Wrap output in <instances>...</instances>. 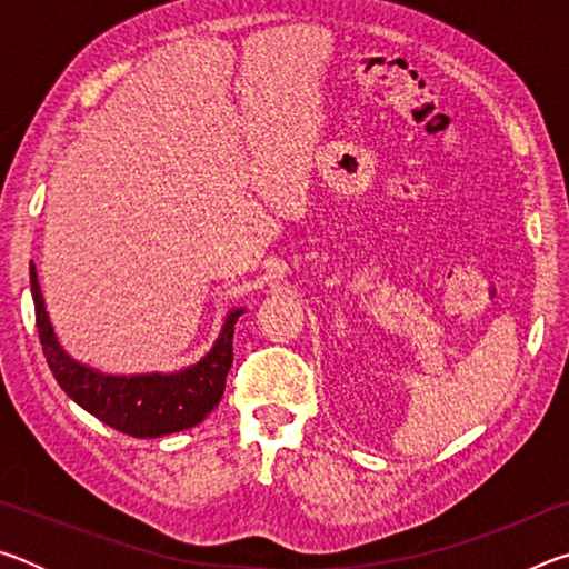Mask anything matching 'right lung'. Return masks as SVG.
Returning a JSON list of instances; mask_svg holds the SVG:
<instances>
[{
  "label": "right lung",
  "mask_w": 569,
  "mask_h": 569,
  "mask_svg": "<svg viewBox=\"0 0 569 569\" xmlns=\"http://www.w3.org/2000/svg\"><path fill=\"white\" fill-rule=\"evenodd\" d=\"M30 286L37 331L57 383L74 403L108 427L138 439L176 435L203 421L223 399L226 377L233 366V326L246 308H230L216 343L200 361L170 373L152 371L114 377L72 359L57 341L34 263H30Z\"/></svg>",
  "instance_id": "add662e5"
}]
</instances>
